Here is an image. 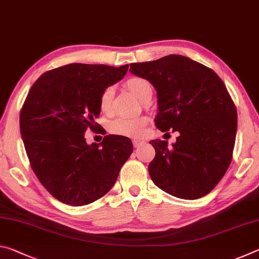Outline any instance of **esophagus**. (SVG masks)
I'll return each mask as SVG.
<instances>
[{"mask_svg":"<svg viewBox=\"0 0 259 259\" xmlns=\"http://www.w3.org/2000/svg\"><path fill=\"white\" fill-rule=\"evenodd\" d=\"M133 144H134V146L137 148V147H139L140 145H143L144 144V140H142V139H135L134 142H133Z\"/></svg>","mask_w":259,"mask_h":259,"instance_id":"obj_1","label":"esophagus"}]
</instances>
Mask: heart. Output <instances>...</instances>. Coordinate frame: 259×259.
Listing matches in <instances>:
<instances>
[{"mask_svg": "<svg viewBox=\"0 0 259 259\" xmlns=\"http://www.w3.org/2000/svg\"><path fill=\"white\" fill-rule=\"evenodd\" d=\"M124 85L131 94H134L140 102L146 105L152 96V85L146 78L134 76L126 80ZM113 99L114 90L112 87H107L102 91L99 96V109L102 113L109 115L113 112ZM148 124V119L146 116H138L134 119H126V117H119L109 122L108 130L109 133L121 136V137L128 138H139L142 137L146 131Z\"/></svg>", "mask_w": 259, "mask_h": 259, "instance_id": "1", "label": "heart"}]
</instances>
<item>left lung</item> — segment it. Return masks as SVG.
<instances>
[{"instance_id":"obj_1","label":"left lung","mask_w":259,"mask_h":259,"mask_svg":"<svg viewBox=\"0 0 259 259\" xmlns=\"http://www.w3.org/2000/svg\"><path fill=\"white\" fill-rule=\"evenodd\" d=\"M130 72L156 89V128L179 136L172 147L151 140L155 157L148 164L153 183L179 199L211 192L233 157L238 113L224 82L211 68L181 55L134 63Z\"/></svg>"}]
</instances>
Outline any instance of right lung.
Instances as JSON below:
<instances>
[{
    "label": "right lung",
    "mask_w": 259,
    "mask_h": 259,
    "mask_svg": "<svg viewBox=\"0 0 259 259\" xmlns=\"http://www.w3.org/2000/svg\"><path fill=\"white\" fill-rule=\"evenodd\" d=\"M129 65L68 64L43 73L28 91L20 111V134L30 166L60 202L74 207L104 196L134 151L131 140L107 135L88 145L95 131L102 91L120 81Z\"/></svg>",
    "instance_id": "right-lung-1"
}]
</instances>
